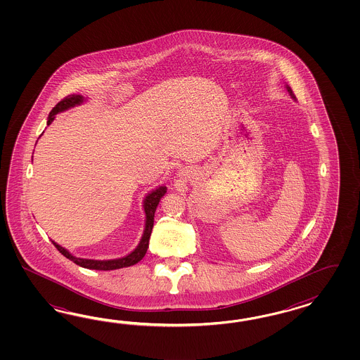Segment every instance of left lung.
Listing matches in <instances>:
<instances>
[{
  "label": "left lung",
  "mask_w": 360,
  "mask_h": 360,
  "mask_svg": "<svg viewBox=\"0 0 360 360\" xmlns=\"http://www.w3.org/2000/svg\"><path fill=\"white\" fill-rule=\"evenodd\" d=\"M286 88H288V92L290 94V96L292 98H295V94H293V91H292V88L289 87V86H286Z\"/></svg>",
  "instance_id": "1"
}]
</instances>
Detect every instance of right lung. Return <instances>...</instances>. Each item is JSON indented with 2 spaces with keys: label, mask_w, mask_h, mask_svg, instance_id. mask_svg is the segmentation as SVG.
Segmentation results:
<instances>
[{
  "label": "right lung",
  "mask_w": 360,
  "mask_h": 360,
  "mask_svg": "<svg viewBox=\"0 0 360 360\" xmlns=\"http://www.w3.org/2000/svg\"><path fill=\"white\" fill-rule=\"evenodd\" d=\"M84 98L80 95H68L67 98L60 100L56 105H55L53 110L49 115V120H47V125H50L53 120L55 119V115L59 112H63L65 109L71 108L79 105L80 103H83ZM166 194V187L161 186L157 190L152 191L150 194H148L145 200H143V210H145V215H146V223H145V231L142 235L141 241L139 244V247L134 251L129 253L128 256L122 257V259H116V260H87V259H79L72 256L70 252L65 250L63 247H60L59 244H56L53 241L55 248L60 252L68 260L75 262L79 266L87 268V269H96V271H113V269H120V268H125V266H131L134 265L139 262H141L145 256V253L148 251L149 247V239L152 235L153 224H154V212L157 210V206L161 200V198Z\"/></svg>",
  "instance_id": "add662e5"
}]
</instances>
